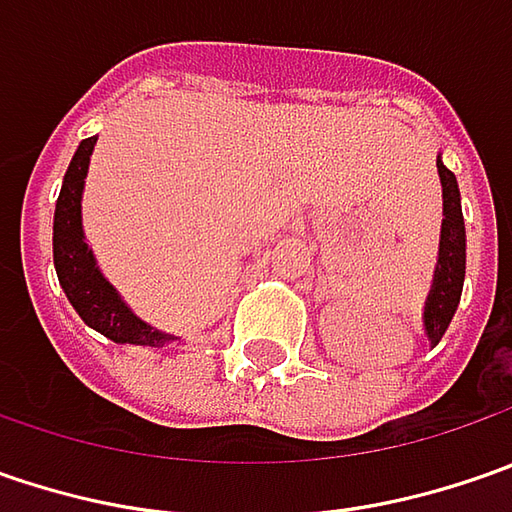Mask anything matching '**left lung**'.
<instances>
[{
    "label": "left lung",
    "instance_id": "left-lung-1",
    "mask_svg": "<svg viewBox=\"0 0 512 512\" xmlns=\"http://www.w3.org/2000/svg\"><path fill=\"white\" fill-rule=\"evenodd\" d=\"M439 179H442L444 219L442 239H439V262L433 273V287L424 302V333L430 344H439L444 330L450 325L464 285V216H462V193L456 185V176L444 168L442 156L436 159Z\"/></svg>",
    "mask_w": 512,
    "mask_h": 512
}]
</instances>
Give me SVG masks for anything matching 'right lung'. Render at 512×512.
<instances>
[{
    "instance_id": "1",
    "label": "right lung",
    "mask_w": 512,
    "mask_h": 512,
    "mask_svg": "<svg viewBox=\"0 0 512 512\" xmlns=\"http://www.w3.org/2000/svg\"><path fill=\"white\" fill-rule=\"evenodd\" d=\"M96 145V136L82 139L70 159L65 182L56 199V213H53V265L59 285L65 290L73 310L82 316V322L110 342L119 344H145V347H165L176 342V336H168L148 322H142L125 299L116 293L96 267L93 250L85 242L82 230V190H85V176H88L90 153Z\"/></svg>"
}]
</instances>
